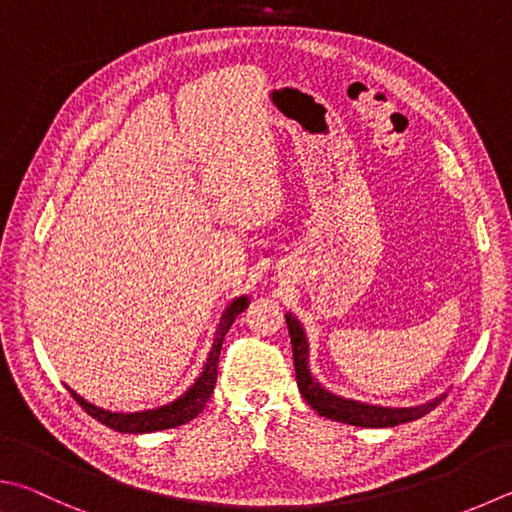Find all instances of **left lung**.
Listing matches in <instances>:
<instances>
[{
	"instance_id": "left-lung-1",
	"label": "left lung",
	"mask_w": 512,
	"mask_h": 512,
	"mask_svg": "<svg viewBox=\"0 0 512 512\" xmlns=\"http://www.w3.org/2000/svg\"><path fill=\"white\" fill-rule=\"evenodd\" d=\"M286 327L293 345V365H295L297 387H300L304 401L309 403L320 416H327L331 421L358 425V427H394V425L416 421V418L425 416L445 398V396H439L434 398L432 403H425L421 407H401V410H398V407H378V405H367L358 401H347V398L331 394L311 376L309 342H306L302 324L297 322L291 313H286Z\"/></svg>"
}]
</instances>
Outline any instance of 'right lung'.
Here are the masks:
<instances>
[{
	"instance_id": "add662e5",
	"label": "right lung",
	"mask_w": 512,
	"mask_h": 512,
	"mask_svg": "<svg viewBox=\"0 0 512 512\" xmlns=\"http://www.w3.org/2000/svg\"><path fill=\"white\" fill-rule=\"evenodd\" d=\"M246 309H248V297L241 295L228 306L224 315H221L219 327H217V338H215V342H212V351L208 356L206 367H203V374L197 378V383H194L188 392L179 398V401L163 405V407H159V410H150V412L114 414V412H105V410H100V407L87 403L85 398H80L76 392H73V389H69V392L89 416H94L96 421L111 427V430H116V432L143 434V432H156V430H170V427H179L183 423H188L194 416H199V412L210 401L212 392H215L221 345H224V338H226L228 329L232 327V322H235L237 315Z\"/></svg>"
}]
</instances>
